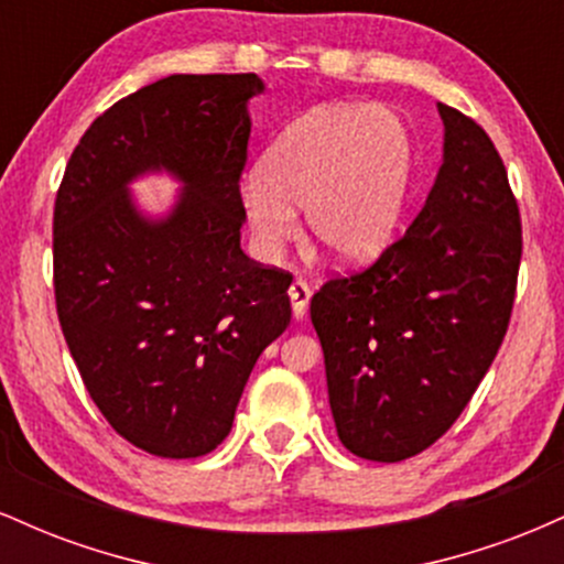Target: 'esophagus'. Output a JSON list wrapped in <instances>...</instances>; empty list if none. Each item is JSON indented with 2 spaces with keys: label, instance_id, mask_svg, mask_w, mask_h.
Returning a JSON list of instances; mask_svg holds the SVG:
<instances>
[{
  "label": "esophagus",
  "instance_id": "34e87169",
  "mask_svg": "<svg viewBox=\"0 0 564 564\" xmlns=\"http://www.w3.org/2000/svg\"><path fill=\"white\" fill-rule=\"evenodd\" d=\"M310 296H313V289H310V283L302 281V278H296V281L289 286L291 313H294V318H304V315H307Z\"/></svg>",
  "mask_w": 564,
  "mask_h": 564
}]
</instances>
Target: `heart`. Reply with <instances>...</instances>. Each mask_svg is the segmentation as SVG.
I'll return each instance as SVG.
<instances>
[{"mask_svg":"<svg viewBox=\"0 0 564 564\" xmlns=\"http://www.w3.org/2000/svg\"><path fill=\"white\" fill-rule=\"evenodd\" d=\"M413 172L405 121L379 106H323L296 119L262 172L246 177V219L264 251L296 236L304 209L313 241L339 262L377 257L398 230Z\"/></svg>","mask_w":564,"mask_h":564,"instance_id":"heart-1","label":"heart"}]
</instances>
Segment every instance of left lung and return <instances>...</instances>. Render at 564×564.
<instances>
[{
    "label": "left lung",
    "instance_id": "1",
    "mask_svg": "<svg viewBox=\"0 0 564 564\" xmlns=\"http://www.w3.org/2000/svg\"><path fill=\"white\" fill-rule=\"evenodd\" d=\"M443 166L398 241L310 302L336 435L403 462L451 430L507 336L522 257L520 206L485 129L437 102Z\"/></svg>",
    "mask_w": 564,
    "mask_h": 564
}]
</instances>
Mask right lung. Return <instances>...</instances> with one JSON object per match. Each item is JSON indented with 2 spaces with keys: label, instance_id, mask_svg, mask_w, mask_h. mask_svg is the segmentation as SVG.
Masks as SVG:
<instances>
[{
  "label": "right lung",
  "instance_id": "obj_1",
  "mask_svg": "<svg viewBox=\"0 0 564 564\" xmlns=\"http://www.w3.org/2000/svg\"><path fill=\"white\" fill-rule=\"evenodd\" d=\"M257 74H174L121 97L70 153L53 215L57 321L106 422L140 451L196 458L228 437L251 368L291 321V273L241 251ZM166 169L164 220L126 183Z\"/></svg>",
  "mask_w": 564,
  "mask_h": 564
}]
</instances>
